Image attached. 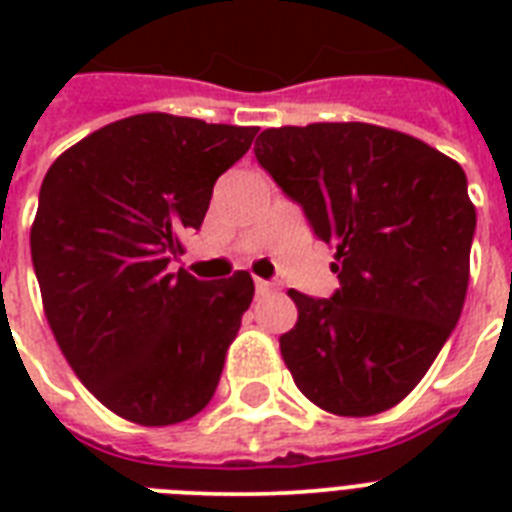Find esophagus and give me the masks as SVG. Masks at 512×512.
<instances>
[{
  "instance_id": "34e87169",
  "label": "esophagus",
  "mask_w": 512,
  "mask_h": 512,
  "mask_svg": "<svg viewBox=\"0 0 512 512\" xmlns=\"http://www.w3.org/2000/svg\"><path fill=\"white\" fill-rule=\"evenodd\" d=\"M255 289H257V295H268V292L273 289V284L265 279H255Z\"/></svg>"
}]
</instances>
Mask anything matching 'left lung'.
<instances>
[{"instance_id":"left-lung-1","label":"left lung","mask_w":512,"mask_h":512,"mask_svg":"<svg viewBox=\"0 0 512 512\" xmlns=\"http://www.w3.org/2000/svg\"><path fill=\"white\" fill-rule=\"evenodd\" d=\"M255 156L337 252L335 295L289 289L297 324L279 342L292 380L332 414L385 412L460 321L476 233L468 177L428 143L364 122L265 130Z\"/></svg>"}]
</instances>
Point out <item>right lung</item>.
I'll return each mask as SVG.
<instances>
[{
    "label": "right lung",
    "instance_id": "add662e5",
    "mask_svg": "<svg viewBox=\"0 0 512 512\" xmlns=\"http://www.w3.org/2000/svg\"><path fill=\"white\" fill-rule=\"evenodd\" d=\"M255 135L138 114L79 140L44 175L31 228L44 313L84 388L124 420L175 425L215 396L255 284L247 271L199 281L170 263Z\"/></svg>",
    "mask_w": 512,
    "mask_h": 512
}]
</instances>
